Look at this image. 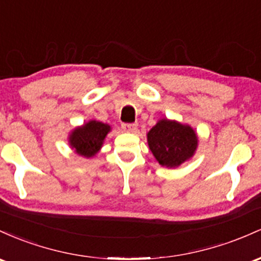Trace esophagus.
Masks as SVG:
<instances>
[{
    "mask_svg": "<svg viewBox=\"0 0 261 261\" xmlns=\"http://www.w3.org/2000/svg\"><path fill=\"white\" fill-rule=\"evenodd\" d=\"M122 129L127 133H134L137 130V124H132V123H124L122 124Z\"/></svg>",
    "mask_w": 261,
    "mask_h": 261,
    "instance_id": "esophagus-1",
    "label": "esophagus"
}]
</instances>
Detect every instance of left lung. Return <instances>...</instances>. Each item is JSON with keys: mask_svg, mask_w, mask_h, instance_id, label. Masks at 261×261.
I'll return each instance as SVG.
<instances>
[{"mask_svg": "<svg viewBox=\"0 0 261 261\" xmlns=\"http://www.w3.org/2000/svg\"><path fill=\"white\" fill-rule=\"evenodd\" d=\"M146 140L156 162L169 169L189 162L198 146V136L191 125L168 118L156 122Z\"/></svg>", "mask_w": 261, "mask_h": 261, "instance_id": "8db88e82", "label": "left lung"}]
</instances>
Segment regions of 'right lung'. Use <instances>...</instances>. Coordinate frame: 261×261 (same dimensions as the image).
I'll use <instances>...</instances> for the list:
<instances>
[{"label":"right lung","instance_id":"obj_1","mask_svg":"<svg viewBox=\"0 0 261 261\" xmlns=\"http://www.w3.org/2000/svg\"><path fill=\"white\" fill-rule=\"evenodd\" d=\"M111 129L112 128L107 123L90 119L70 132L67 143L74 153L90 159L99 153Z\"/></svg>","mask_w":261,"mask_h":261}]
</instances>
